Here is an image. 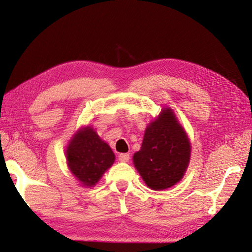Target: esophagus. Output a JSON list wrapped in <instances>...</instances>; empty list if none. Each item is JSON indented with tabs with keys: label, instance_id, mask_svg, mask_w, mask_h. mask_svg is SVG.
I'll return each mask as SVG.
<instances>
[{
	"label": "esophagus",
	"instance_id": "obj_1",
	"mask_svg": "<svg viewBox=\"0 0 252 252\" xmlns=\"http://www.w3.org/2000/svg\"><path fill=\"white\" fill-rule=\"evenodd\" d=\"M119 160L121 162H127L130 160V155L129 153H120L119 155Z\"/></svg>",
	"mask_w": 252,
	"mask_h": 252
}]
</instances>
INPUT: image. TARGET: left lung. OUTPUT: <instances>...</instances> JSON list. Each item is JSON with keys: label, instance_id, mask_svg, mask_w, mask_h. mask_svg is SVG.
Returning a JSON list of instances; mask_svg holds the SVG:
<instances>
[{"label": "left lung", "instance_id": "left-lung-1", "mask_svg": "<svg viewBox=\"0 0 252 252\" xmlns=\"http://www.w3.org/2000/svg\"><path fill=\"white\" fill-rule=\"evenodd\" d=\"M189 139L171 110H162L146 129L140 151L133 162L146 185L163 190L182 179L190 160Z\"/></svg>", "mask_w": 252, "mask_h": 252}]
</instances>
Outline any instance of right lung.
<instances>
[{
  "label": "right lung",
  "instance_id": "add662e5",
  "mask_svg": "<svg viewBox=\"0 0 252 252\" xmlns=\"http://www.w3.org/2000/svg\"><path fill=\"white\" fill-rule=\"evenodd\" d=\"M66 160L71 172L83 183L91 187L114 162V153L108 143L99 138L92 127L80 130L67 147Z\"/></svg>",
  "mask_w": 252,
  "mask_h": 252
}]
</instances>
